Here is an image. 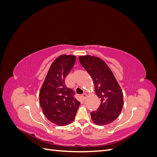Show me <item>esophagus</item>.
<instances>
[{"label": "esophagus", "instance_id": "1", "mask_svg": "<svg viewBox=\"0 0 157 157\" xmlns=\"http://www.w3.org/2000/svg\"><path fill=\"white\" fill-rule=\"evenodd\" d=\"M87 98V94H83L82 95V98L83 99H85Z\"/></svg>", "mask_w": 157, "mask_h": 157}]
</instances>
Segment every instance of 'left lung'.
<instances>
[{
	"mask_svg": "<svg viewBox=\"0 0 157 157\" xmlns=\"http://www.w3.org/2000/svg\"><path fill=\"white\" fill-rule=\"evenodd\" d=\"M78 59L92 77L95 92L101 101L98 110L90 113L92 120L99 126L110 124L120 115L124 104L119 84L110 68L101 58L87 55L80 56Z\"/></svg>",
	"mask_w": 157,
	"mask_h": 157,
	"instance_id": "1",
	"label": "left lung"
}]
</instances>
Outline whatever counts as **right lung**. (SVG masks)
I'll list each match as a JSON object with an SVG mask.
<instances>
[{
	"instance_id": "1",
	"label": "right lung",
	"mask_w": 157,
	"mask_h": 157,
	"mask_svg": "<svg viewBox=\"0 0 157 157\" xmlns=\"http://www.w3.org/2000/svg\"><path fill=\"white\" fill-rule=\"evenodd\" d=\"M76 57L61 55L52 63L39 92V102L48 119L58 126L72 122L80 102L74 98L75 92L65 84V78L73 68Z\"/></svg>"
}]
</instances>
